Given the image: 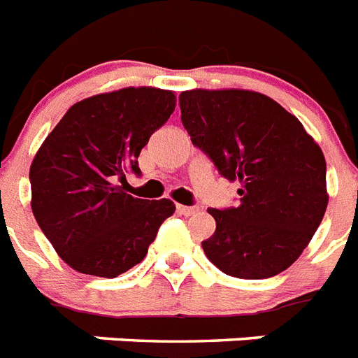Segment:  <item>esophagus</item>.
<instances>
[{
	"instance_id": "obj_1",
	"label": "esophagus",
	"mask_w": 358,
	"mask_h": 358,
	"mask_svg": "<svg viewBox=\"0 0 358 358\" xmlns=\"http://www.w3.org/2000/svg\"><path fill=\"white\" fill-rule=\"evenodd\" d=\"M177 213L182 216H192L197 213V207H187V205H177Z\"/></svg>"
}]
</instances>
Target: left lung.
Masks as SVG:
<instances>
[{"instance_id":"1","label":"left lung","mask_w":358,"mask_h":358,"mask_svg":"<svg viewBox=\"0 0 358 358\" xmlns=\"http://www.w3.org/2000/svg\"><path fill=\"white\" fill-rule=\"evenodd\" d=\"M181 122L229 181L238 207L208 208L216 231L201 242L227 275L268 279L292 266L327 208L325 157L301 122L264 94L187 90Z\"/></svg>"}]
</instances>
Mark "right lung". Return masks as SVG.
I'll return each instance as SVG.
<instances>
[{
	"label": "right lung",
	"mask_w": 358,
	"mask_h": 358,
	"mask_svg": "<svg viewBox=\"0 0 358 358\" xmlns=\"http://www.w3.org/2000/svg\"><path fill=\"white\" fill-rule=\"evenodd\" d=\"M176 108V94L129 87L77 101L48 134L29 170L31 208L66 264L96 277H118L142 262L170 218V199L127 194L125 173Z\"/></svg>",
	"instance_id": "right-lung-1"
}]
</instances>
